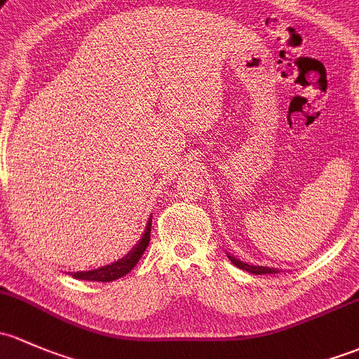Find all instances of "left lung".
I'll return each instance as SVG.
<instances>
[{"instance_id": "8db88e82", "label": "left lung", "mask_w": 359, "mask_h": 359, "mask_svg": "<svg viewBox=\"0 0 359 359\" xmlns=\"http://www.w3.org/2000/svg\"><path fill=\"white\" fill-rule=\"evenodd\" d=\"M228 259L233 262L236 268L243 269V271L252 273V275H273V273H278V269L276 268H268V266H252V264H249V262L236 259V257L231 256V254H228Z\"/></svg>"}]
</instances>
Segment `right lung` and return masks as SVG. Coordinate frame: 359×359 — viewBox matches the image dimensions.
I'll return each mask as SVG.
<instances>
[{
    "instance_id": "add662e5",
    "label": "right lung",
    "mask_w": 359,
    "mask_h": 359,
    "mask_svg": "<svg viewBox=\"0 0 359 359\" xmlns=\"http://www.w3.org/2000/svg\"><path fill=\"white\" fill-rule=\"evenodd\" d=\"M150 230H152V216L147 221V226L142 238L138 240V243L124 257L110 262L107 266H102V268L90 269V271H76L70 273V275L77 280H86V282H114V280H119L121 276L128 275L138 264L140 257L143 256V252H145V249L150 243Z\"/></svg>"
}]
</instances>
